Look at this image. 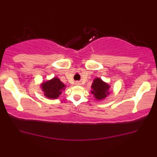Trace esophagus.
<instances>
[{
	"label": "esophagus",
	"instance_id": "obj_1",
	"mask_svg": "<svg viewBox=\"0 0 157 157\" xmlns=\"http://www.w3.org/2000/svg\"><path fill=\"white\" fill-rule=\"evenodd\" d=\"M75 84H76L77 86H80V85H81V83H80V81H77V82H75Z\"/></svg>",
	"mask_w": 157,
	"mask_h": 157
}]
</instances>
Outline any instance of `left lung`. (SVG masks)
Masks as SVG:
<instances>
[{"label": "left lung", "mask_w": 157, "mask_h": 157, "mask_svg": "<svg viewBox=\"0 0 157 157\" xmlns=\"http://www.w3.org/2000/svg\"><path fill=\"white\" fill-rule=\"evenodd\" d=\"M91 88V93L94 94V97L97 100L105 99L107 95L109 94L108 91L109 86L99 78H96L94 80Z\"/></svg>", "instance_id": "left-lung-1"}]
</instances>
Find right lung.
Here are the masks:
<instances>
[{"label":"right lung","mask_w":157,"mask_h":157,"mask_svg":"<svg viewBox=\"0 0 157 157\" xmlns=\"http://www.w3.org/2000/svg\"><path fill=\"white\" fill-rule=\"evenodd\" d=\"M65 85L57 77L47 81L41 85V88L44 92V96L49 99H57L61 94L62 90L65 89Z\"/></svg>","instance_id":"obj_1"}]
</instances>
